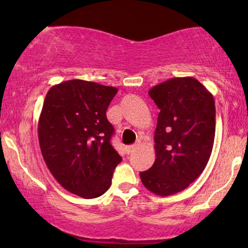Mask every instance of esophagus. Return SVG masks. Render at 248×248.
<instances>
[{"label": "esophagus", "instance_id": "1", "mask_svg": "<svg viewBox=\"0 0 248 248\" xmlns=\"http://www.w3.org/2000/svg\"><path fill=\"white\" fill-rule=\"evenodd\" d=\"M138 147H139V144H132V146H128V147L126 148L127 154H132V153L134 152V150H135Z\"/></svg>", "mask_w": 248, "mask_h": 248}]
</instances>
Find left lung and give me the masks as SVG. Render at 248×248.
<instances>
[{"label": "left lung", "mask_w": 248, "mask_h": 248, "mask_svg": "<svg viewBox=\"0 0 248 248\" xmlns=\"http://www.w3.org/2000/svg\"><path fill=\"white\" fill-rule=\"evenodd\" d=\"M149 95L160 108L154 136L156 158L140 177L149 191L170 196L205 169L215 141V100L192 77L161 82L150 88Z\"/></svg>", "instance_id": "left-lung-1"}]
</instances>
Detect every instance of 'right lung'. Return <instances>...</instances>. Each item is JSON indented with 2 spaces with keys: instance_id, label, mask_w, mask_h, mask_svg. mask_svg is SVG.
Returning <instances> with one entry per match:
<instances>
[{
  "instance_id": "obj_1",
  "label": "right lung",
  "mask_w": 248,
  "mask_h": 248,
  "mask_svg": "<svg viewBox=\"0 0 248 248\" xmlns=\"http://www.w3.org/2000/svg\"><path fill=\"white\" fill-rule=\"evenodd\" d=\"M116 93V87L73 79L51 87L43 104L38 141L45 164L64 189L82 198L106 192L122 161L106 116Z\"/></svg>"
}]
</instances>
